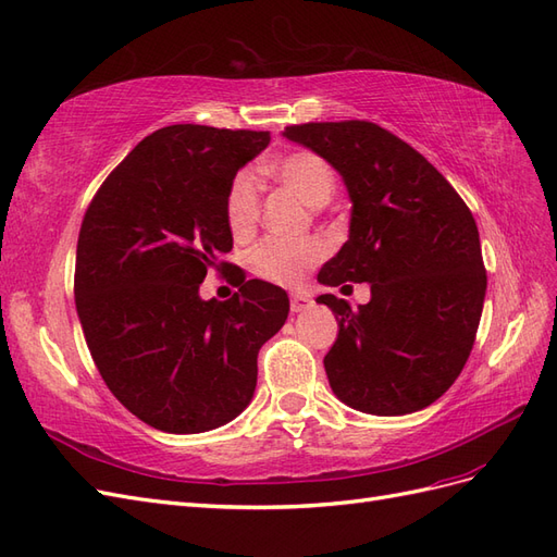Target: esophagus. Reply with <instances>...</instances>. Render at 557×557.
Wrapping results in <instances>:
<instances>
[{"label": "esophagus", "mask_w": 557, "mask_h": 557, "mask_svg": "<svg viewBox=\"0 0 557 557\" xmlns=\"http://www.w3.org/2000/svg\"><path fill=\"white\" fill-rule=\"evenodd\" d=\"M312 308V298L306 294H292V312H306Z\"/></svg>", "instance_id": "1"}]
</instances>
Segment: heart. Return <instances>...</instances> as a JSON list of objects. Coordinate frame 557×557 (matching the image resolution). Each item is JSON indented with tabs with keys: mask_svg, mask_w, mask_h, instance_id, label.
<instances>
[{
	"mask_svg": "<svg viewBox=\"0 0 557 557\" xmlns=\"http://www.w3.org/2000/svg\"><path fill=\"white\" fill-rule=\"evenodd\" d=\"M270 174L287 186L308 208H322L336 190V174L324 158L312 151H294L282 156L268 168ZM261 212V184L257 174L240 172L231 182L226 194V224L235 237H245L253 231ZM324 245L317 240H280L265 237L249 251V265L259 277L294 287L308 275L312 265L324 259Z\"/></svg>",
	"mask_w": 557,
	"mask_h": 557,
	"instance_id": "heart-1",
	"label": "heart"
}]
</instances>
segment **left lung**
I'll use <instances>...</instances> for the list:
<instances>
[{
	"label": "left lung",
	"mask_w": 557,
	"mask_h": 557,
	"mask_svg": "<svg viewBox=\"0 0 557 557\" xmlns=\"http://www.w3.org/2000/svg\"><path fill=\"white\" fill-rule=\"evenodd\" d=\"M336 170L352 202L349 235L317 280L369 282L357 310L322 294L338 338L329 385L349 408L406 416L462 373L479 331L487 275L473 214L448 180L404 139L369 121L284 128Z\"/></svg>",
	"instance_id": "left-lung-1"
}]
</instances>
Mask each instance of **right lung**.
I'll return each instance as SVG.
<instances>
[{
    "label": "right lung",
    "instance_id": "obj_1",
    "mask_svg": "<svg viewBox=\"0 0 557 557\" xmlns=\"http://www.w3.org/2000/svg\"><path fill=\"white\" fill-rule=\"evenodd\" d=\"M270 133L180 123L123 158L88 205L76 245L78 322L109 392L168 434L210 432L249 406L261 345L287 322V292L240 277L202 300L233 249L226 194Z\"/></svg>",
    "mask_w": 557,
    "mask_h": 557
}]
</instances>
